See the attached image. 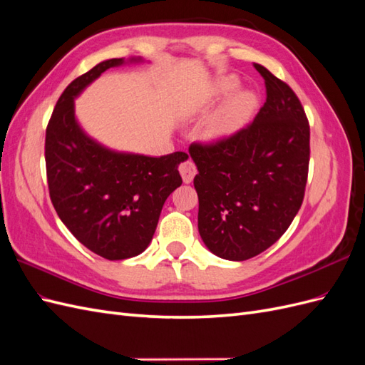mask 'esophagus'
I'll return each instance as SVG.
<instances>
[{
    "label": "esophagus",
    "instance_id": "1",
    "mask_svg": "<svg viewBox=\"0 0 365 365\" xmlns=\"http://www.w3.org/2000/svg\"><path fill=\"white\" fill-rule=\"evenodd\" d=\"M180 173L182 176V181L185 184H190L193 181V178H195V175H196V165H195V163L190 161V160L189 161H184L180 165Z\"/></svg>",
    "mask_w": 365,
    "mask_h": 365
}]
</instances>
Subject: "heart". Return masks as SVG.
<instances>
[{
	"label": "heart",
	"instance_id": "heart-1",
	"mask_svg": "<svg viewBox=\"0 0 365 365\" xmlns=\"http://www.w3.org/2000/svg\"><path fill=\"white\" fill-rule=\"evenodd\" d=\"M237 76L228 74L219 77L196 105V111H205L220 105L208 117L204 126V138L210 143H220L237 135L254 117L259 106V97L251 90H239Z\"/></svg>",
	"mask_w": 365,
	"mask_h": 365
}]
</instances>
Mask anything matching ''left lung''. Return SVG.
<instances>
[{
	"mask_svg": "<svg viewBox=\"0 0 365 365\" xmlns=\"http://www.w3.org/2000/svg\"><path fill=\"white\" fill-rule=\"evenodd\" d=\"M267 102L252 123L216 145H192L197 230L225 260H247L277 242L302 207L309 123L291 88L260 63Z\"/></svg>",
	"mask_w": 365,
	"mask_h": 365,
	"instance_id": "obj_1",
	"label": "left lung"
}]
</instances>
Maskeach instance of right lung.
I'll use <instances>...</instances> for the list:
<instances>
[{
    "label": "right lung",
    "instance_id": "add662e5",
    "mask_svg": "<svg viewBox=\"0 0 365 365\" xmlns=\"http://www.w3.org/2000/svg\"><path fill=\"white\" fill-rule=\"evenodd\" d=\"M143 58L106 59L73 81L54 108L46 132L51 202L73 236L108 260L145 251L169 195L182 184L178 165L189 155L120 152L90 137L77 121L74 101L106 70Z\"/></svg>",
    "mask_w": 365,
    "mask_h": 365
}]
</instances>
